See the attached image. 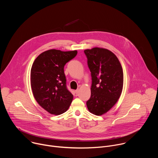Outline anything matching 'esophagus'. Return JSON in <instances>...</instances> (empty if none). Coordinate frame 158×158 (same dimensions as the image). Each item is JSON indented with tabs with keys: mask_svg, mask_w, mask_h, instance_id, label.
Wrapping results in <instances>:
<instances>
[{
	"mask_svg": "<svg viewBox=\"0 0 158 158\" xmlns=\"http://www.w3.org/2000/svg\"><path fill=\"white\" fill-rule=\"evenodd\" d=\"M79 89H76V91H75V93H76V94H78V93H79Z\"/></svg>",
	"mask_w": 158,
	"mask_h": 158,
	"instance_id": "34e87169",
	"label": "esophagus"
}]
</instances>
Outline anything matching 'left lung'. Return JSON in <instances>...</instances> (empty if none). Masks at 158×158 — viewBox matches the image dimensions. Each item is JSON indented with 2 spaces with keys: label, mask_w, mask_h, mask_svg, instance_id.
<instances>
[{
  "label": "left lung",
  "mask_w": 158,
  "mask_h": 158,
  "mask_svg": "<svg viewBox=\"0 0 158 158\" xmlns=\"http://www.w3.org/2000/svg\"><path fill=\"white\" fill-rule=\"evenodd\" d=\"M91 75V94L86 102L91 113L100 116L110 109L119 99L123 87V71L114 54L102 48L84 51Z\"/></svg>",
  "instance_id": "left-lung-1"
}]
</instances>
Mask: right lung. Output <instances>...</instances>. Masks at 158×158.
<instances>
[{
	"label": "right lung",
	"mask_w": 158,
	"mask_h": 158,
	"mask_svg": "<svg viewBox=\"0 0 158 158\" xmlns=\"http://www.w3.org/2000/svg\"><path fill=\"white\" fill-rule=\"evenodd\" d=\"M77 54V51L48 50L40 54L32 64L33 95L38 104L51 114L64 113L71 104L73 95L67 87L64 67Z\"/></svg>",
	"instance_id": "add662e5"
}]
</instances>
